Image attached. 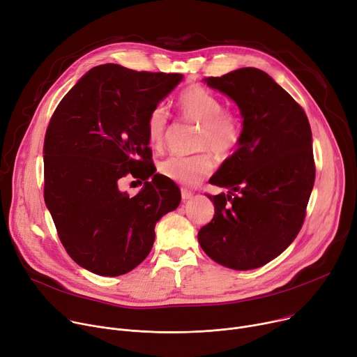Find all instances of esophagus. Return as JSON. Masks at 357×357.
Segmentation results:
<instances>
[{"label":"esophagus","instance_id":"1","mask_svg":"<svg viewBox=\"0 0 357 357\" xmlns=\"http://www.w3.org/2000/svg\"><path fill=\"white\" fill-rule=\"evenodd\" d=\"M181 195H182V201H183V202L189 201V199H191V198L194 197V194H192L191 191H188L186 188H182V189H181Z\"/></svg>","mask_w":357,"mask_h":357}]
</instances>
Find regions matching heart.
<instances>
[{"instance_id": "obj_1", "label": "heart", "mask_w": 357, "mask_h": 357, "mask_svg": "<svg viewBox=\"0 0 357 357\" xmlns=\"http://www.w3.org/2000/svg\"><path fill=\"white\" fill-rule=\"evenodd\" d=\"M179 109L185 119L199 125L195 148L211 149L221 158H227L238 148L243 139V122L240 114L225 109L222 99L209 89L192 84L186 87L178 98ZM169 129V113L159 103L151 109L146 117V135L151 146L160 151L165 146ZM215 162L208 151L192 156H169L163 159L158 171L183 186H195L208 178Z\"/></svg>"}]
</instances>
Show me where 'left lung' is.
I'll list each match as a JSON object with an SVG mask.
<instances>
[{
	"mask_svg": "<svg viewBox=\"0 0 357 357\" xmlns=\"http://www.w3.org/2000/svg\"><path fill=\"white\" fill-rule=\"evenodd\" d=\"M206 84L238 105L243 139L211 178L229 192L208 195L215 206L198 232L205 254L234 270L270 263L300 232L316 178L305 112L263 70L244 67Z\"/></svg>",
	"mask_w": 357,
	"mask_h": 357,
	"instance_id": "left-lung-1",
	"label": "left lung"
}]
</instances>
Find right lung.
Segmentation results:
<instances>
[{"mask_svg": "<svg viewBox=\"0 0 357 357\" xmlns=\"http://www.w3.org/2000/svg\"><path fill=\"white\" fill-rule=\"evenodd\" d=\"M181 80L179 73L102 64L50 119L44 201L67 254L94 274L116 277L137 267L152 250L156 222L181 202L176 183L155 174L146 135L148 113ZM128 174L146 181L135 197L118 191Z\"/></svg>", "mask_w": 357, "mask_h": 357, "instance_id": "obj_1", "label": "right lung"}]
</instances>
